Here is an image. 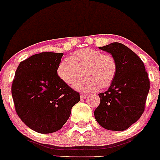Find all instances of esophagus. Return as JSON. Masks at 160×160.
Instances as JSON below:
<instances>
[{
  "label": "esophagus",
  "mask_w": 160,
  "mask_h": 160,
  "mask_svg": "<svg viewBox=\"0 0 160 160\" xmlns=\"http://www.w3.org/2000/svg\"><path fill=\"white\" fill-rule=\"evenodd\" d=\"M87 97H88V95L86 94H81V99H85Z\"/></svg>",
  "instance_id": "esophagus-1"
}]
</instances>
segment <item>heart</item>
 I'll use <instances>...</instances> for the list:
<instances>
[{
	"label": "heart",
	"instance_id": "1",
	"mask_svg": "<svg viewBox=\"0 0 160 160\" xmlns=\"http://www.w3.org/2000/svg\"><path fill=\"white\" fill-rule=\"evenodd\" d=\"M117 69V62L112 55L85 48L74 52L68 59L62 60L57 68V74L62 82L70 85L80 78L82 72L85 78L74 87L80 91L92 92L111 85Z\"/></svg>",
	"mask_w": 160,
	"mask_h": 160
}]
</instances>
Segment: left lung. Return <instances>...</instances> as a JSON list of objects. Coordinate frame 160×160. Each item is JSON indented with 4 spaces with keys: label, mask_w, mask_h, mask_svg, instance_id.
Returning a JSON list of instances; mask_svg holds the SVG:
<instances>
[{
    "label": "left lung",
    "mask_w": 160,
    "mask_h": 160,
    "mask_svg": "<svg viewBox=\"0 0 160 160\" xmlns=\"http://www.w3.org/2000/svg\"><path fill=\"white\" fill-rule=\"evenodd\" d=\"M98 48L115 58L118 69L108 89L98 94L100 104L95 118L105 129L123 131L144 112L150 84L147 72L139 56L124 44L113 42Z\"/></svg>",
    "instance_id": "left-lung-1"
}]
</instances>
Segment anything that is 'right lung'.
<instances>
[{
	"instance_id": "obj_1",
	"label": "right lung",
	"mask_w": 160,
	"mask_h": 160,
	"mask_svg": "<svg viewBox=\"0 0 160 160\" xmlns=\"http://www.w3.org/2000/svg\"><path fill=\"white\" fill-rule=\"evenodd\" d=\"M63 53L42 52L19 64L11 85L18 116L30 129L52 133L64 126L80 95L59 78Z\"/></svg>"
}]
</instances>
